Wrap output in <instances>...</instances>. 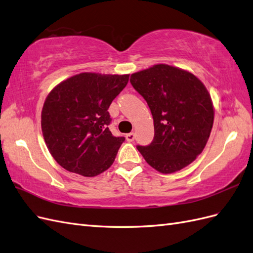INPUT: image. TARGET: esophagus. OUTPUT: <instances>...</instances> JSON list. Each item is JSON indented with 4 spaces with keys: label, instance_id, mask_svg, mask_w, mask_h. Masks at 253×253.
Segmentation results:
<instances>
[{
    "label": "esophagus",
    "instance_id": "1",
    "mask_svg": "<svg viewBox=\"0 0 253 253\" xmlns=\"http://www.w3.org/2000/svg\"><path fill=\"white\" fill-rule=\"evenodd\" d=\"M126 138L127 141L131 142V141H133L135 139V134L134 133H128V134L126 135Z\"/></svg>",
    "mask_w": 253,
    "mask_h": 253
}]
</instances>
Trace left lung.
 Segmentation results:
<instances>
[{
  "label": "left lung",
  "mask_w": 253,
  "mask_h": 253,
  "mask_svg": "<svg viewBox=\"0 0 253 253\" xmlns=\"http://www.w3.org/2000/svg\"><path fill=\"white\" fill-rule=\"evenodd\" d=\"M133 87L145 99L154 120V139L137 147L152 168L177 172L204 151L214 121V106L205 84L179 67L155 64L131 75Z\"/></svg>",
  "instance_id": "obj_1"
}]
</instances>
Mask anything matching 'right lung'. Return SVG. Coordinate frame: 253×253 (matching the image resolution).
<instances>
[{"label": "right lung", "instance_id": "obj_1", "mask_svg": "<svg viewBox=\"0 0 253 253\" xmlns=\"http://www.w3.org/2000/svg\"><path fill=\"white\" fill-rule=\"evenodd\" d=\"M128 77L85 72L49 91L41 113L42 133L51 156L65 170L94 177L113 165L125 137L113 136L108 110Z\"/></svg>", "mask_w": 253, "mask_h": 253}]
</instances>
